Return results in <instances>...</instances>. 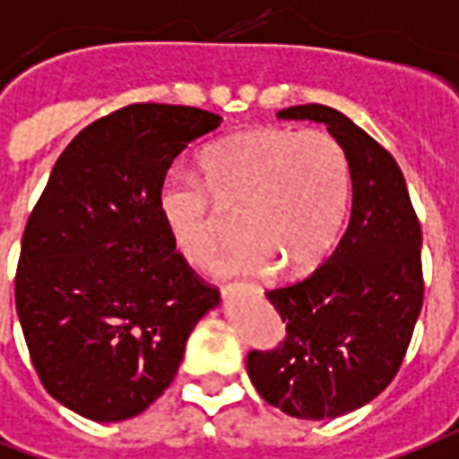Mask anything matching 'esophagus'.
<instances>
[{"label": "esophagus", "mask_w": 459, "mask_h": 459, "mask_svg": "<svg viewBox=\"0 0 459 459\" xmlns=\"http://www.w3.org/2000/svg\"><path fill=\"white\" fill-rule=\"evenodd\" d=\"M229 290H230V285H229V288H223V293H229Z\"/></svg>", "instance_id": "obj_1"}]
</instances>
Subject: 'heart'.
Here are the masks:
<instances>
[{
  "label": "heart",
  "mask_w": 459,
  "mask_h": 459,
  "mask_svg": "<svg viewBox=\"0 0 459 459\" xmlns=\"http://www.w3.org/2000/svg\"><path fill=\"white\" fill-rule=\"evenodd\" d=\"M201 166L206 182L171 171L159 186L163 226L191 265L216 258L229 213H238L243 238L221 263L223 273L303 275L328 255L351 191L348 156L330 134L240 131L208 146Z\"/></svg>",
  "instance_id": "1"
}]
</instances>
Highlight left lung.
I'll list each match as a JSON object with an SVG mask.
<instances>
[{
  "label": "left lung",
  "instance_id": "8db88e82",
  "mask_svg": "<svg viewBox=\"0 0 459 459\" xmlns=\"http://www.w3.org/2000/svg\"><path fill=\"white\" fill-rule=\"evenodd\" d=\"M278 118L325 124L348 156V229L313 273L265 298L285 323L273 351L248 352L258 395L300 420L341 418L363 408L395 377L422 307V230L395 159L358 124L323 104Z\"/></svg>",
  "mask_w": 459,
  "mask_h": 459
}]
</instances>
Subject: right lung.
Returning <instances> with one entry per match:
<instances>
[{
	"label": "right lung",
	"instance_id": "right-lung-1",
	"mask_svg": "<svg viewBox=\"0 0 459 459\" xmlns=\"http://www.w3.org/2000/svg\"><path fill=\"white\" fill-rule=\"evenodd\" d=\"M219 114L131 104L79 131L22 238L14 298L29 358L54 400L96 422L136 418L171 385L219 290L159 213V186Z\"/></svg>",
	"mask_w": 459,
	"mask_h": 459
}]
</instances>
